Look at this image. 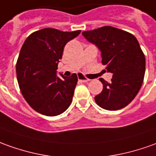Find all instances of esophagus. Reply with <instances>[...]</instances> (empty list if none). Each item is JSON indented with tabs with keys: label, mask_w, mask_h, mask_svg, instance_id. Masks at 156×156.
<instances>
[{
	"label": "esophagus",
	"mask_w": 156,
	"mask_h": 156,
	"mask_svg": "<svg viewBox=\"0 0 156 156\" xmlns=\"http://www.w3.org/2000/svg\"><path fill=\"white\" fill-rule=\"evenodd\" d=\"M78 80H80V82H88L89 79H87V78H86L83 75H81V74H79L78 75Z\"/></svg>",
	"instance_id": "1"
}]
</instances>
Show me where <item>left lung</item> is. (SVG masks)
<instances>
[{
  "label": "left lung",
  "instance_id": "1",
  "mask_svg": "<svg viewBox=\"0 0 156 156\" xmlns=\"http://www.w3.org/2000/svg\"><path fill=\"white\" fill-rule=\"evenodd\" d=\"M82 35L99 48L102 64L113 74L111 82L99 79L103 91L94 99L107 110L128 105L141 88L145 73V57L133 34L112 26L83 31Z\"/></svg>",
  "mask_w": 156,
  "mask_h": 156
}]
</instances>
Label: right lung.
Wrapping results in <instances>:
<instances>
[{
    "mask_svg": "<svg viewBox=\"0 0 156 156\" xmlns=\"http://www.w3.org/2000/svg\"><path fill=\"white\" fill-rule=\"evenodd\" d=\"M80 33L45 28L25 40L16 64L17 79L23 97L36 112L55 116L69 107L78 78L76 74L59 78L56 70L65 45Z\"/></svg>",
    "mask_w": 156,
    "mask_h": 156,
    "instance_id": "right-lung-1",
    "label": "right lung"
}]
</instances>
